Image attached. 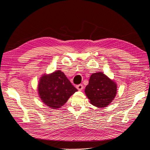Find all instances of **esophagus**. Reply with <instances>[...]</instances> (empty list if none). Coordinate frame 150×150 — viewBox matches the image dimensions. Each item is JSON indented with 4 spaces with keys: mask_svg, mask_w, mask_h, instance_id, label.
Here are the masks:
<instances>
[{
    "mask_svg": "<svg viewBox=\"0 0 150 150\" xmlns=\"http://www.w3.org/2000/svg\"><path fill=\"white\" fill-rule=\"evenodd\" d=\"M76 89H77L78 91H82L83 89V84H78V85H77V86H76Z\"/></svg>",
    "mask_w": 150,
    "mask_h": 150,
    "instance_id": "obj_1",
    "label": "esophagus"
}]
</instances>
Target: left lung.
Returning <instances> with one entry per match:
<instances>
[{
    "label": "left lung",
    "mask_w": 150,
    "mask_h": 150,
    "mask_svg": "<svg viewBox=\"0 0 150 150\" xmlns=\"http://www.w3.org/2000/svg\"><path fill=\"white\" fill-rule=\"evenodd\" d=\"M116 83L102 72L91 75L84 92L90 103L97 108L108 106L116 96Z\"/></svg>",
    "instance_id": "1"
}]
</instances>
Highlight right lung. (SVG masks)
<instances>
[{
    "mask_svg": "<svg viewBox=\"0 0 150 150\" xmlns=\"http://www.w3.org/2000/svg\"><path fill=\"white\" fill-rule=\"evenodd\" d=\"M77 91L59 70L50 74H43L38 85V94L42 102L54 109L64 105Z\"/></svg>",
    "mask_w": 150,
    "mask_h": 150,
    "instance_id": "add662e5",
    "label": "right lung"
}]
</instances>
